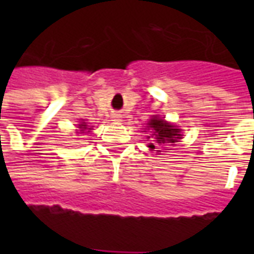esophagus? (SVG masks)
Wrapping results in <instances>:
<instances>
[{
	"mask_svg": "<svg viewBox=\"0 0 254 254\" xmlns=\"http://www.w3.org/2000/svg\"><path fill=\"white\" fill-rule=\"evenodd\" d=\"M120 117H121V116H120V115H117V113H115V115L112 116V119L115 120V121H119V120H120Z\"/></svg>",
	"mask_w": 254,
	"mask_h": 254,
	"instance_id": "1",
	"label": "esophagus"
}]
</instances>
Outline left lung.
<instances>
[{
    "label": "left lung",
    "mask_w": 254,
    "mask_h": 254,
    "mask_svg": "<svg viewBox=\"0 0 254 254\" xmlns=\"http://www.w3.org/2000/svg\"><path fill=\"white\" fill-rule=\"evenodd\" d=\"M149 127H151V130H153V134L149 135V138H153V137H155V139H157V142L158 143H174V142H178L177 139L181 138V129H177L175 127H173V125H170V124L165 123L163 120L161 119H157V117H154V119H151V121L149 124ZM149 147H151V149H154V145L153 143H150L149 145Z\"/></svg>",
    "instance_id": "1"
}]
</instances>
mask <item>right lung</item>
I'll use <instances>...</instances> for the list:
<instances>
[{
    "mask_svg": "<svg viewBox=\"0 0 254 254\" xmlns=\"http://www.w3.org/2000/svg\"><path fill=\"white\" fill-rule=\"evenodd\" d=\"M79 127H81V129H85V127H87V125H85V123H81L80 125H79Z\"/></svg>",
    "mask_w": 254,
    "mask_h": 254,
    "instance_id": "obj_1",
    "label": "right lung"
}]
</instances>
